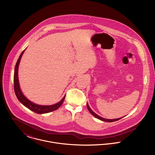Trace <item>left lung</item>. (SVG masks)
<instances>
[{"mask_svg": "<svg viewBox=\"0 0 155 155\" xmlns=\"http://www.w3.org/2000/svg\"><path fill=\"white\" fill-rule=\"evenodd\" d=\"M87 107H88V110L89 111V112L94 116H95L96 118H97V119H100V120H103V121H105V122H114V121H116V120H119V119H120L121 118H122L123 117H120V118H117V119H105V118H103V117H101V116H98V114H97L96 113H95L91 109V108L89 107V106L88 104V103H87Z\"/></svg>", "mask_w": 155, "mask_h": 155, "instance_id": "left-lung-1", "label": "left lung"}]
</instances>
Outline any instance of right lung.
Returning a JSON list of instances; mask_svg holds the SVG:
<instances>
[{
  "mask_svg": "<svg viewBox=\"0 0 155 155\" xmlns=\"http://www.w3.org/2000/svg\"><path fill=\"white\" fill-rule=\"evenodd\" d=\"M25 49L22 51L20 55L17 62L16 63V65L15 67V70H14V91L15 93V95L18 98V100L22 104L27 107L30 110L33 111L36 113L38 114H43V113H47L52 111L58 109L63 104L66 95L63 98V99L58 102V103L51 105V106H41L38 105L36 104H35L30 101H29L22 93L21 89L19 85V81H18V65L20 62V60L21 58L22 54L24 52Z\"/></svg>",
  "mask_w": 155,
  "mask_h": 155,
  "instance_id": "right-lung-1",
  "label": "right lung"
}]
</instances>
